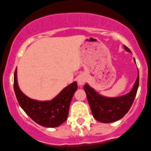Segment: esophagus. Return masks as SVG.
Listing matches in <instances>:
<instances>
[{
	"label": "esophagus",
	"instance_id": "obj_1",
	"mask_svg": "<svg viewBox=\"0 0 151 151\" xmlns=\"http://www.w3.org/2000/svg\"><path fill=\"white\" fill-rule=\"evenodd\" d=\"M85 81H86V78L83 77V76H80L77 79V82H78V84L80 86L81 85H83L85 83Z\"/></svg>",
	"mask_w": 151,
	"mask_h": 151
}]
</instances>
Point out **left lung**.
Segmentation results:
<instances>
[{
	"label": "left lung",
	"instance_id": "8db88e82",
	"mask_svg": "<svg viewBox=\"0 0 151 151\" xmlns=\"http://www.w3.org/2000/svg\"><path fill=\"white\" fill-rule=\"evenodd\" d=\"M124 49L127 51L131 52L130 50L125 45ZM139 83V75L138 71V77L133 89L127 95L117 98H107L102 96L88 84H85L84 90L86 94L87 100L94 118L102 123H112L120 120L130 109L136 98Z\"/></svg>",
	"mask_w": 151,
	"mask_h": 151
}]
</instances>
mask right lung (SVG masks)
I'll list each match as a JSON object with an SVG mask.
<instances>
[{
	"label": "right lung",
	"mask_w": 151,
	"mask_h": 151,
	"mask_svg": "<svg viewBox=\"0 0 151 151\" xmlns=\"http://www.w3.org/2000/svg\"><path fill=\"white\" fill-rule=\"evenodd\" d=\"M77 89V82H74L51 101H36L26 96L18 87L17 68L14 74V91L18 104L36 123L46 127H56L67 120L70 104Z\"/></svg>",
	"instance_id": "obj_1"
}]
</instances>
